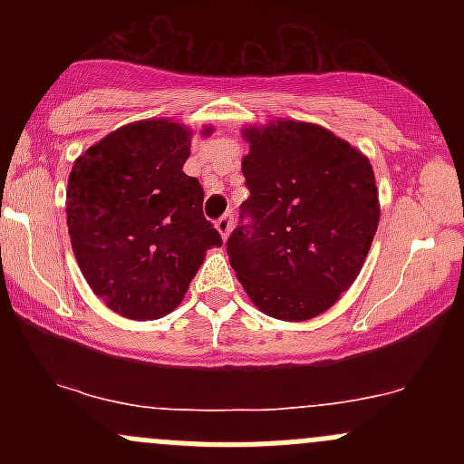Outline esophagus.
<instances>
[{
    "label": "esophagus",
    "mask_w": 464,
    "mask_h": 464,
    "mask_svg": "<svg viewBox=\"0 0 464 464\" xmlns=\"http://www.w3.org/2000/svg\"><path fill=\"white\" fill-rule=\"evenodd\" d=\"M216 228H218V231H220L222 237H225V239L228 237V233L233 231V214H231V211H228V214H225V216L218 218Z\"/></svg>",
    "instance_id": "obj_1"
}]
</instances>
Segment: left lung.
Segmentation results:
<instances>
[{
    "mask_svg": "<svg viewBox=\"0 0 464 464\" xmlns=\"http://www.w3.org/2000/svg\"><path fill=\"white\" fill-rule=\"evenodd\" d=\"M250 196L227 239L228 257L259 310L281 321L318 316L349 290L380 225L369 159L303 121L244 130Z\"/></svg>",
    "mask_w": 464,
    "mask_h": 464,
    "instance_id": "left-lung-1",
    "label": "left lung"
}]
</instances>
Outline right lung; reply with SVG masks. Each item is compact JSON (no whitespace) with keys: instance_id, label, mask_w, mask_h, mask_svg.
<instances>
[{"instance_id":"add662e5","label":"right lung","mask_w":464,"mask_h":464,"mask_svg":"<svg viewBox=\"0 0 464 464\" xmlns=\"http://www.w3.org/2000/svg\"><path fill=\"white\" fill-rule=\"evenodd\" d=\"M188 157V129L146 120L106 135L69 174L67 227L76 262L95 295L132 321L172 312L205 250L222 246L202 214V185L183 172Z\"/></svg>"}]
</instances>
